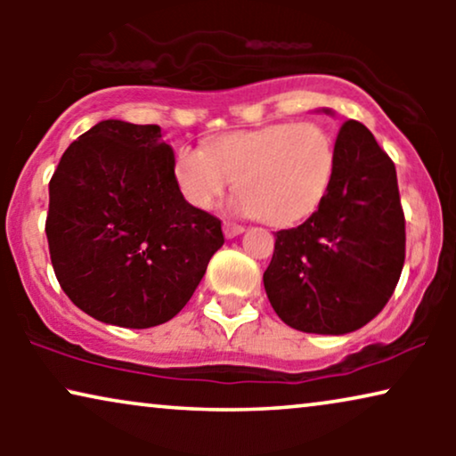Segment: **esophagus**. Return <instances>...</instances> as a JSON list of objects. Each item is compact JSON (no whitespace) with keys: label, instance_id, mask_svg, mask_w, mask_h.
Here are the masks:
<instances>
[{"label":"esophagus","instance_id":"obj_1","mask_svg":"<svg viewBox=\"0 0 456 456\" xmlns=\"http://www.w3.org/2000/svg\"><path fill=\"white\" fill-rule=\"evenodd\" d=\"M245 232V228L239 226V224H232V222H224V234H226V239H236V236Z\"/></svg>","mask_w":456,"mask_h":456}]
</instances>
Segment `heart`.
I'll return each mask as SVG.
<instances>
[{
    "instance_id": "heart-1",
    "label": "heart",
    "mask_w": 456,
    "mask_h": 456,
    "mask_svg": "<svg viewBox=\"0 0 456 456\" xmlns=\"http://www.w3.org/2000/svg\"><path fill=\"white\" fill-rule=\"evenodd\" d=\"M336 139L317 122H280L240 130L205 149H180L174 178L192 208L209 211L236 180L232 208L290 226L320 208L336 172Z\"/></svg>"
}]
</instances>
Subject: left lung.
I'll return each mask as SVG.
<instances>
[{
  "label": "left lung",
  "instance_id": "8db88e82",
  "mask_svg": "<svg viewBox=\"0 0 456 456\" xmlns=\"http://www.w3.org/2000/svg\"><path fill=\"white\" fill-rule=\"evenodd\" d=\"M336 151L328 195L301 226L276 232L264 273L280 320L309 334L363 328L388 303L404 264V214L392 159L357 120L342 124Z\"/></svg>",
  "mask_w": 456,
  "mask_h": 456
}]
</instances>
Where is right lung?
I'll list each match as a JSON object with an SVG mask.
<instances>
[{
    "mask_svg": "<svg viewBox=\"0 0 456 456\" xmlns=\"http://www.w3.org/2000/svg\"><path fill=\"white\" fill-rule=\"evenodd\" d=\"M55 278L86 315L166 323L224 245L222 222L186 201L155 124L103 120L61 155L45 222Z\"/></svg>",
    "mask_w": 456,
    "mask_h": 456,
    "instance_id": "obj_1",
    "label": "right lung"
}]
</instances>
